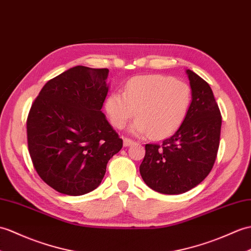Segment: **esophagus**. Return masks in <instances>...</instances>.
Returning a JSON list of instances; mask_svg holds the SVG:
<instances>
[{
	"instance_id": "obj_1",
	"label": "esophagus",
	"mask_w": 251,
	"mask_h": 251,
	"mask_svg": "<svg viewBox=\"0 0 251 251\" xmlns=\"http://www.w3.org/2000/svg\"><path fill=\"white\" fill-rule=\"evenodd\" d=\"M133 143V141L131 139H128V138H124L123 139V144H124V147L125 148H127V147H130V145Z\"/></svg>"
}]
</instances>
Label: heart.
I'll return each mask as SVG.
<instances>
[{
    "instance_id": "obj_1",
    "label": "heart",
    "mask_w": 251,
    "mask_h": 251,
    "mask_svg": "<svg viewBox=\"0 0 251 251\" xmlns=\"http://www.w3.org/2000/svg\"><path fill=\"white\" fill-rule=\"evenodd\" d=\"M191 98L190 86L184 81L162 75H138L126 83L124 94L111 93L104 108L112 125L119 129L125 127L136 112L137 119L129 131L137 136L150 133L153 139H162L183 124Z\"/></svg>"
}]
</instances>
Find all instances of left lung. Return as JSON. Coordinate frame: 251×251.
I'll use <instances>...</instances> for the list:
<instances>
[{"instance_id": "left-lung-1", "label": "left lung", "mask_w": 251, "mask_h": 251, "mask_svg": "<svg viewBox=\"0 0 251 251\" xmlns=\"http://www.w3.org/2000/svg\"><path fill=\"white\" fill-rule=\"evenodd\" d=\"M191 87L188 113L161 145H145L140 174L150 188L179 195L195 188L211 172L219 148L221 115L206 81L186 69Z\"/></svg>"}]
</instances>
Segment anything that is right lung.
<instances>
[{
  "instance_id": "add662e5",
  "label": "right lung",
  "mask_w": 251,
  "mask_h": 251,
  "mask_svg": "<svg viewBox=\"0 0 251 251\" xmlns=\"http://www.w3.org/2000/svg\"><path fill=\"white\" fill-rule=\"evenodd\" d=\"M109 69L75 66L45 84L26 122L28 152L46 184L64 195L96 189L123 140L101 111Z\"/></svg>"
}]
</instances>
